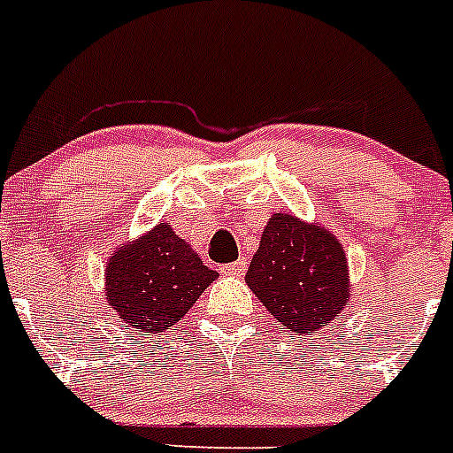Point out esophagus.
I'll use <instances>...</instances> for the list:
<instances>
[{
    "label": "esophagus",
    "mask_w": 453,
    "mask_h": 453,
    "mask_svg": "<svg viewBox=\"0 0 453 453\" xmlns=\"http://www.w3.org/2000/svg\"><path fill=\"white\" fill-rule=\"evenodd\" d=\"M245 270H247L245 258H240V261H234V263H224V265L219 267V272L226 276H240V274H245Z\"/></svg>",
    "instance_id": "obj_1"
}]
</instances>
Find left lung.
<instances>
[{
	"instance_id": "8db88e82",
	"label": "left lung",
	"mask_w": 453,
	"mask_h": 453,
	"mask_svg": "<svg viewBox=\"0 0 453 453\" xmlns=\"http://www.w3.org/2000/svg\"><path fill=\"white\" fill-rule=\"evenodd\" d=\"M245 281L263 306L295 335L313 338L351 297L349 263L324 224L272 213Z\"/></svg>"
}]
</instances>
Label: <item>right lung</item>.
Masks as SVG:
<instances>
[{
	"label": "right lung",
	"mask_w": 453,
	"mask_h": 453,
	"mask_svg": "<svg viewBox=\"0 0 453 453\" xmlns=\"http://www.w3.org/2000/svg\"><path fill=\"white\" fill-rule=\"evenodd\" d=\"M215 279L218 272L203 265L170 222H161L115 247L104 272V299L127 326L161 335L195 306Z\"/></svg>",
	"instance_id": "obj_1"
}]
</instances>
